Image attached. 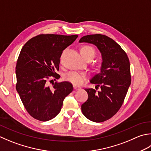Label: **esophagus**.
Segmentation results:
<instances>
[{
    "label": "esophagus",
    "instance_id": "obj_1",
    "mask_svg": "<svg viewBox=\"0 0 151 151\" xmlns=\"http://www.w3.org/2000/svg\"><path fill=\"white\" fill-rule=\"evenodd\" d=\"M73 88H74V90H79L81 89V87L77 86H76V85H73Z\"/></svg>",
    "mask_w": 151,
    "mask_h": 151
}]
</instances>
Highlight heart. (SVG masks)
<instances>
[{"label": "heart", "instance_id": "obj_1", "mask_svg": "<svg viewBox=\"0 0 151 151\" xmlns=\"http://www.w3.org/2000/svg\"><path fill=\"white\" fill-rule=\"evenodd\" d=\"M81 53L83 57L95 55V50L90 46H84L81 48ZM64 79L76 86H81L84 84L87 78V74L84 72L70 71L64 75Z\"/></svg>", "mask_w": 151, "mask_h": 151}]
</instances>
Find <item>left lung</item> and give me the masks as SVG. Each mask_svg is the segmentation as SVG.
Listing matches in <instances>:
<instances>
[{
  "instance_id": "8db88e82",
  "label": "left lung",
  "mask_w": 151,
  "mask_h": 151,
  "mask_svg": "<svg viewBox=\"0 0 151 151\" xmlns=\"http://www.w3.org/2000/svg\"><path fill=\"white\" fill-rule=\"evenodd\" d=\"M79 42L96 45L103 60L100 72L90 80L96 90L99 87L101 90L86 88L88 98L81 106L82 112L93 122H104L119 111L124 101L131 84L129 58L119 44L104 35H86Z\"/></svg>"
}]
</instances>
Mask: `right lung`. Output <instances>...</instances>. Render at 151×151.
<instances>
[{"instance_id": "add662e5", "label": "right lung", "mask_w": 151, "mask_h": 151, "mask_svg": "<svg viewBox=\"0 0 151 151\" xmlns=\"http://www.w3.org/2000/svg\"><path fill=\"white\" fill-rule=\"evenodd\" d=\"M77 37L40 34L29 40L21 50L16 67V88L26 111L35 119L45 122L54 119L73 90L69 82H55L52 88L47 82L60 77L55 70H59L62 52Z\"/></svg>"}]
</instances>
